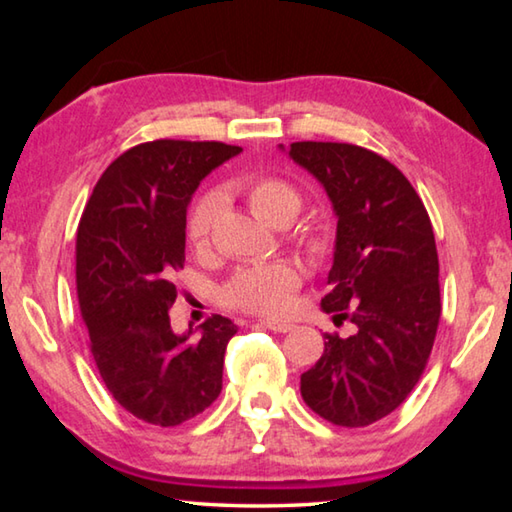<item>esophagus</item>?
Listing matches in <instances>:
<instances>
[{
  "label": "esophagus",
  "instance_id": "obj_1",
  "mask_svg": "<svg viewBox=\"0 0 512 512\" xmlns=\"http://www.w3.org/2000/svg\"><path fill=\"white\" fill-rule=\"evenodd\" d=\"M262 325H264L266 329H271V332H280V334H284V332H289V329H293V325H289V323H277V320H262Z\"/></svg>",
  "mask_w": 512,
  "mask_h": 512
}]
</instances>
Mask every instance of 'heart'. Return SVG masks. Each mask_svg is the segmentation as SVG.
Returning a JSON list of instances; mask_svg holds the SVG:
<instances>
[{
  "mask_svg": "<svg viewBox=\"0 0 512 512\" xmlns=\"http://www.w3.org/2000/svg\"><path fill=\"white\" fill-rule=\"evenodd\" d=\"M237 189L259 219L273 225L291 223L302 210V194L291 180L275 173H255L239 180ZM221 198L216 192L198 196L189 207L185 219V235L194 250L210 246L216 214ZM298 244L311 255L323 257L329 250V237L318 225H302L298 230ZM300 287V275L289 262H266L244 266L225 282L223 300L230 307L253 311V314H282L289 307L291 296Z\"/></svg>",
  "mask_w": 512,
  "mask_h": 512,
  "instance_id": "b5f03b06",
  "label": "heart"
}]
</instances>
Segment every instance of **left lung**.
I'll return each instance as SVG.
<instances>
[{
  "label": "left lung",
  "mask_w": 512,
  "mask_h": 512,
  "mask_svg": "<svg viewBox=\"0 0 512 512\" xmlns=\"http://www.w3.org/2000/svg\"><path fill=\"white\" fill-rule=\"evenodd\" d=\"M289 155L323 183L339 216L329 293L320 305L348 339L300 377L302 400L336 427H368L418 384L436 341L438 250L422 198L379 153L345 142H293Z\"/></svg>",
  "instance_id": "left-lung-1"
}]
</instances>
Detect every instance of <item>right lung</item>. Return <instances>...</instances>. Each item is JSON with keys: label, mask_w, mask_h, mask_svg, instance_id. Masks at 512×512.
Returning a JSON list of instances; mask_svg holds the SVG:
<instances>
[{"label": "right lung", "mask_w": 512, "mask_h": 512, "mask_svg": "<svg viewBox=\"0 0 512 512\" xmlns=\"http://www.w3.org/2000/svg\"><path fill=\"white\" fill-rule=\"evenodd\" d=\"M239 151L223 142L137 144L103 171L79 221L76 293L94 363L121 409L155 427H178L221 393L237 325L212 314L198 336H176L169 309L189 198Z\"/></svg>", "instance_id": "obj_1"}]
</instances>
